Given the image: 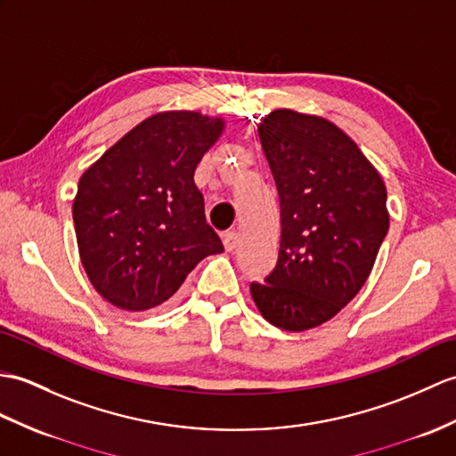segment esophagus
Masks as SVG:
<instances>
[{"label":"esophagus","instance_id":"obj_1","mask_svg":"<svg viewBox=\"0 0 456 456\" xmlns=\"http://www.w3.org/2000/svg\"><path fill=\"white\" fill-rule=\"evenodd\" d=\"M237 245H239V232L237 231L224 232V247H225V250H232Z\"/></svg>","mask_w":456,"mask_h":456}]
</instances>
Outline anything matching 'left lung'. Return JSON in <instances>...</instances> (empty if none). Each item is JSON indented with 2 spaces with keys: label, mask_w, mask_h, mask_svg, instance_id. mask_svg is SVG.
Instances as JSON below:
<instances>
[{
  "label": "left lung",
  "mask_w": 456,
  "mask_h": 456,
  "mask_svg": "<svg viewBox=\"0 0 456 456\" xmlns=\"http://www.w3.org/2000/svg\"><path fill=\"white\" fill-rule=\"evenodd\" d=\"M276 180V268L250 293L270 324L303 332L330 321L363 288L388 231L387 188L338 126L289 109L258 126Z\"/></svg>",
  "instance_id": "left-lung-1"
}]
</instances>
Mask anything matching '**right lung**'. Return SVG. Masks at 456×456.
Listing matches in <instances>:
<instances>
[{
	"label": "right lung",
	"mask_w": 456,
	"mask_h": 456,
	"mask_svg": "<svg viewBox=\"0 0 456 456\" xmlns=\"http://www.w3.org/2000/svg\"><path fill=\"white\" fill-rule=\"evenodd\" d=\"M225 122L161 112L137 124L79 178L73 224L83 268L124 311L168 301L224 242L208 225L194 171Z\"/></svg>",
	"instance_id": "1"
}]
</instances>
